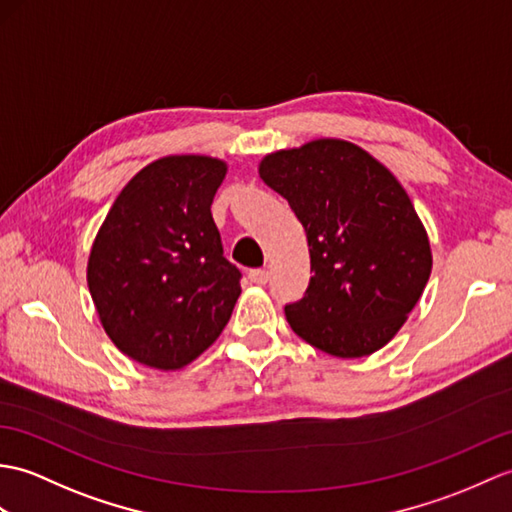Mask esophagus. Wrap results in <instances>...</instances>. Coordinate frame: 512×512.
Segmentation results:
<instances>
[{"label":"esophagus","mask_w":512,"mask_h":512,"mask_svg":"<svg viewBox=\"0 0 512 512\" xmlns=\"http://www.w3.org/2000/svg\"><path fill=\"white\" fill-rule=\"evenodd\" d=\"M248 279H251V283H255V285H266L270 279V272L264 268H257V270L248 272Z\"/></svg>","instance_id":"obj_1"}]
</instances>
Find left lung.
<instances>
[{
  "mask_svg": "<svg viewBox=\"0 0 512 512\" xmlns=\"http://www.w3.org/2000/svg\"><path fill=\"white\" fill-rule=\"evenodd\" d=\"M259 176L303 224L310 285L285 305L296 336L334 358H364L397 336L432 272L430 237L406 189L351 141L277 150Z\"/></svg>",
  "mask_w": 512,
  "mask_h": 512,
  "instance_id": "obj_1",
  "label": "left lung"
}]
</instances>
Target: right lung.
<instances>
[{"label": "right lung", "instance_id": "obj_1", "mask_svg": "<svg viewBox=\"0 0 512 512\" xmlns=\"http://www.w3.org/2000/svg\"><path fill=\"white\" fill-rule=\"evenodd\" d=\"M229 165L168 154L117 194L87 261L106 336L130 360L181 371L218 340L240 299V270L222 255L211 202Z\"/></svg>", "mask_w": 512, "mask_h": 512}]
</instances>
